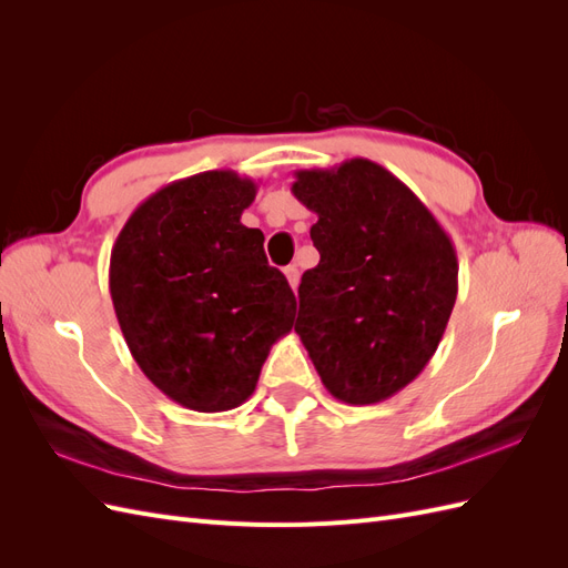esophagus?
Returning a JSON list of instances; mask_svg holds the SVG:
<instances>
[{
    "label": "esophagus",
    "mask_w": 568,
    "mask_h": 568,
    "mask_svg": "<svg viewBox=\"0 0 568 568\" xmlns=\"http://www.w3.org/2000/svg\"><path fill=\"white\" fill-rule=\"evenodd\" d=\"M284 274H286V280H288V286L296 291V286H298V282H301V272H298V267H296V265H288V267L284 270Z\"/></svg>",
    "instance_id": "1"
}]
</instances>
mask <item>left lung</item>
<instances>
[{
	"label": "left lung",
	"instance_id": "8db88e82",
	"mask_svg": "<svg viewBox=\"0 0 568 568\" xmlns=\"http://www.w3.org/2000/svg\"><path fill=\"white\" fill-rule=\"evenodd\" d=\"M291 192L317 213V267L298 286L296 334L324 388L382 403L434 357L457 298V253L434 213L379 163L298 170Z\"/></svg>",
	"mask_w": 568,
	"mask_h": 568
}]
</instances>
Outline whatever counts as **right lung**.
<instances>
[{"instance_id": "1", "label": "right lung", "mask_w": 568, "mask_h": 568, "mask_svg": "<svg viewBox=\"0 0 568 568\" xmlns=\"http://www.w3.org/2000/svg\"><path fill=\"white\" fill-rule=\"evenodd\" d=\"M257 184L232 170L170 182L120 230L109 288L134 363L170 400L225 412L251 398L296 296L242 225Z\"/></svg>"}]
</instances>
